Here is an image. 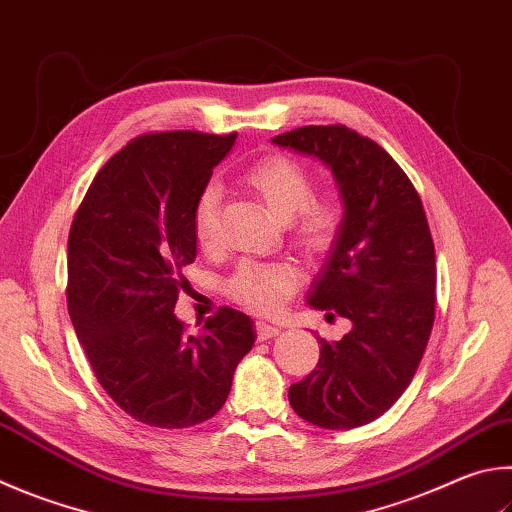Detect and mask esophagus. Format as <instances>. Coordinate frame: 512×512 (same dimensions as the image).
Returning a JSON list of instances; mask_svg holds the SVG:
<instances>
[{"mask_svg": "<svg viewBox=\"0 0 512 512\" xmlns=\"http://www.w3.org/2000/svg\"><path fill=\"white\" fill-rule=\"evenodd\" d=\"M282 329L275 327V324H268V322H257V338L259 340H271L275 336H280Z\"/></svg>", "mask_w": 512, "mask_h": 512, "instance_id": "34e87169", "label": "esophagus"}]
</instances>
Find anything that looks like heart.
Returning <instances> with one entry per match:
<instances>
[{"instance_id":"obj_1","label":"heart","mask_w":512,"mask_h":512,"mask_svg":"<svg viewBox=\"0 0 512 512\" xmlns=\"http://www.w3.org/2000/svg\"><path fill=\"white\" fill-rule=\"evenodd\" d=\"M271 215L288 224L295 220V237L304 248L324 250L331 246L340 228V206L333 199L311 201V176L300 163L286 156H268L244 174ZM221 188L210 183L203 188L194 208V235L201 246H212L217 237ZM300 275L288 264H246L228 282L230 295L250 309L273 313L282 309Z\"/></svg>"}]
</instances>
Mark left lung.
<instances>
[{
  "instance_id": "obj_1",
  "label": "left lung",
  "mask_w": 512,
  "mask_h": 512,
  "mask_svg": "<svg viewBox=\"0 0 512 512\" xmlns=\"http://www.w3.org/2000/svg\"><path fill=\"white\" fill-rule=\"evenodd\" d=\"M273 145L331 172L342 219L306 304L351 322L320 338V362L288 389L297 416L351 430L383 416L412 383L434 324L436 257L423 203L383 147L342 125L300 127Z\"/></svg>"
}]
</instances>
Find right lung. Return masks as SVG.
I'll return each mask as SVG.
<instances>
[{"label": "right lung", "instance_id": "1", "mask_svg": "<svg viewBox=\"0 0 512 512\" xmlns=\"http://www.w3.org/2000/svg\"><path fill=\"white\" fill-rule=\"evenodd\" d=\"M237 134H147L102 165L69 232L67 304L102 389L136 421L199 425L224 407L255 345L246 313L221 306L201 333L176 318L179 273L197 257L194 208Z\"/></svg>", "mask_w": 512, "mask_h": 512}]
</instances>
